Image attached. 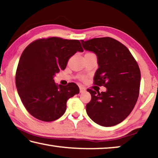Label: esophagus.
<instances>
[{
  "label": "esophagus",
  "mask_w": 158,
  "mask_h": 158,
  "mask_svg": "<svg viewBox=\"0 0 158 158\" xmlns=\"http://www.w3.org/2000/svg\"><path fill=\"white\" fill-rule=\"evenodd\" d=\"M79 89H80V93H83V92H84L85 90V88L81 86V85H80V86H79Z\"/></svg>",
  "instance_id": "1"
}]
</instances>
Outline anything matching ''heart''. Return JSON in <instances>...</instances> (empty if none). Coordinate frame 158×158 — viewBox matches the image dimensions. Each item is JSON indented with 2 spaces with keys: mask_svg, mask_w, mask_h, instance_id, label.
<instances>
[{
  "mask_svg": "<svg viewBox=\"0 0 158 158\" xmlns=\"http://www.w3.org/2000/svg\"><path fill=\"white\" fill-rule=\"evenodd\" d=\"M82 79H83V78H82Z\"/></svg>",
  "mask_w": 158,
  "mask_h": 158,
  "instance_id": "b5f03b06",
  "label": "heart"
}]
</instances>
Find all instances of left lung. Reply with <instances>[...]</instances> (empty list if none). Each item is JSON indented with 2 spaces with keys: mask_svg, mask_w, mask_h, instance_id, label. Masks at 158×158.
Here are the masks:
<instances>
[{
  "mask_svg": "<svg viewBox=\"0 0 158 158\" xmlns=\"http://www.w3.org/2000/svg\"><path fill=\"white\" fill-rule=\"evenodd\" d=\"M85 50L94 52L99 68L94 84L106 88L105 92L87 89L91 100L86 105L90 119L104 127L121 123L132 112L139 95L141 73L129 49L111 37L81 40Z\"/></svg>",
  "mask_w": 158,
  "mask_h": 158,
  "instance_id": "left-lung-1",
  "label": "left lung"
}]
</instances>
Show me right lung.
<instances>
[{
  "mask_svg": "<svg viewBox=\"0 0 158 158\" xmlns=\"http://www.w3.org/2000/svg\"><path fill=\"white\" fill-rule=\"evenodd\" d=\"M77 52H84L79 40L57 37L37 40L23 50L16 72V86L26 110L35 118L46 122L59 118L68 99L79 93L74 83L58 85L53 79Z\"/></svg>",
  "mask_w": 158,
  "mask_h": 158,
  "instance_id": "right-lung-1",
  "label": "right lung"
}]
</instances>
